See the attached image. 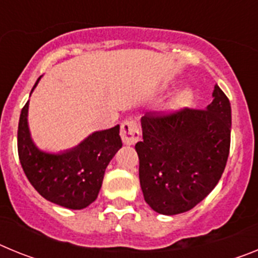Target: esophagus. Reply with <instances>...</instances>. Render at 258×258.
<instances>
[{
    "instance_id": "1",
    "label": "esophagus",
    "mask_w": 258,
    "mask_h": 258,
    "mask_svg": "<svg viewBox=\"0 0 258 258\" xmlns=\"http://www.w3.org/2000/svg\"><path fill=\"white\" fill-rule=\"evenodd\" d=\"M120 136H121L124 145L131 146L138 142V140H140V131H138V126H137L136 122L129 121V120L122 122Z\"/></svg>"
}]
</instances>
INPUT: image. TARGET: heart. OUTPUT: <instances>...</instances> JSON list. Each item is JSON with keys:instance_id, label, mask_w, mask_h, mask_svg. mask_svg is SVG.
<instances>
[{"instance_id": "heart-1", "label": "heart", "mask_w": 258, "mask_h": 258, "mask_svg": "<svg viewBox=\"0 0 258 258\" xmlns=\"http://www.w3.org/2000/svg\"><path fill=\"white\" fill-rule=\"evenodd\" d=\"M192 102V92L190 89H183V90H179L178 93H175L172 98V102H170V106L172 108H183V107L188 106V104Z\"/></svg>"}]
</instances>
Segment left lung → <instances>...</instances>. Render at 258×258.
Listing matches in <instances>:
<instances>
[{"label":"left lung","mask_w":258,"mask_h":258,"mask_svg":"<svg viewBox=\"0 0 258 258\" xmlns=\"http://www.w3.org/2000/svg\"><path fill=\"white\" fill-rule=\"evenodd\" d=\"M206 109L173 115L147 112L141 118L143 141L136 145L146 203L173 216L199 204L220 181L230 151L231 106L216 85Z\"/></svg>","instance_id":"obj_1"}]
</instances>
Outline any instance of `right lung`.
I'll use <instances>...</instances> for the list:
<instances>
[{"label": "right lung", "instance_id": "obj_1", "mask_svg": "<svg viewBox=\"0 0 258 258\" xmlns=\"http://www.w3.org/2000/svg\"><path fill=\"white\" fill-rule=\"evenodd\" d=\"M36 81L32 92L37 86ZM31 92V94H32ZM29 101L18 126V154L27 178L41 197L68 209H84L97 199L107 165L121 149L120 126L94 132L74 149L46 152L33 142L28 126Z\"/></svg>", "mask_w": 258, "mask_h": 258}]
</instances>
